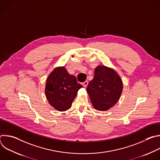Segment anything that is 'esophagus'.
<instances>
[{
  "label": "esophagus",
  "mask_w": 160,
  "mask_h": 160,
  "mask_svg": "<svg viewBox=\"0 0 160 160\" xmlns=\"http://www.w3.org/2000/svg\"><path fill=\"white\" fill-rule=\"evenodd\" d=\"M82 85H83L85 87H86L87 86V85H88V81H85V82H84L82 83Z\"/></svg>",
  "instance_id": "1"
}]
</instances>
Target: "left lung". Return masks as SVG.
Masks as SVG:
<instances>
[{
    "mask_svg": "<svg viewBox=\"0 0 160 160\" xmlns=\"http://www.w3.org/2000/svg\"><path fill=\"white\" fill-rule=\"evenodd\" d=\"M123 82L118 73L104 65L98 66L94 77L87 88L93 107L98 111H107L115 106L123 92Z\"/></svg>",
    "mask_w": 160,
    "mask_h": 160,
    "instance_id": "left-lung-1",
    "label": "left lung"
}]
</instances>
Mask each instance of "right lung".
Here are the masks:
<instances>
[{
  "label": "right lung",
  "mask_w": 160,
  "mask_h": 160,
  "mask_svg": "<svg viewBox=\"0 0 160 160\" xmlns=\"http://www.w3.org/2000/svg\"><path fill=\"white\" fill-rule=\"evenodd\" d=\"M83 86L78 83L75 76L68 73L64 66L55 68L46 80L45 94L56 110L65 111L69 109Z\"/></svg>",
  "instance_id": "obj_1"
}]
</instances>
